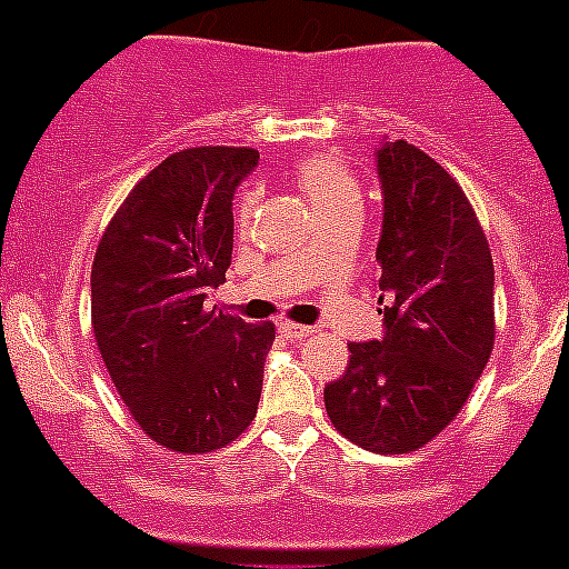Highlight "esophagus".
Listing matches in <instances>:
<instances>
[{
  "label": "esophagus",
  "mask_w": 569,
  "mask_h": 569,
  "mask_svg": "<svg viewBox=\"0 0 569 569\" xmlns=\"http://www.w3.org/2000/svg\"><path fill=\"white\" fill-rule=\"evenodd\" d=\"M281 332L288 338H293V341H305V338H310L312 332H316V327H305V325H290V321H284V325L279 327Z\"/></svg>",
  "instance_id": "obj_1"
}]
</instances>
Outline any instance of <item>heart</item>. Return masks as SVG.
<instances>
[{
	"instance_id": "obj_1",
	"label": "heart",
	"mask_w": 569,
	"mask_h": 569,
	"mask_svg": "<svg viewBox=\"0 0 569 569\" xmlns=\"http://www.w3.org/2000/svg\"><path fill=\"white\" fill-rule=\"evenodd\" d=\"M296 177H299L301 189H305L312 208L319 213L338 206V202L358 200V197H361L356 177L349 174L347 166H343L341 160L330 158V154H310L307 160H301L299 169H296ZM248 206L250 200L244 197L242 213L248 211Z\"/></svg>"
}]
</instances>
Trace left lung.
Wrapping results in <instances>:
<instances>
[{"label":"left lung","mask_w":569,"mask_h":569,"mask_svg":"<svg viewBox=\"0 0 569 569\" xmlns=\"http://www.w3.org/2000/svg\"><path fill=\"white\" fill-rule=\"evenodd\" d=\"M375 166L383 338L349 343L347 372L327 383L325 406L349 442L406 455L455 420L491 358L493 259L471 202L437 160L383 140Z\"/></svg>","instance_id":"obj_1"}]
</instances>
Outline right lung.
<instances>
[{
    "label": "right lung",
    "mask_w": 569,
    "mask_h": 569,
    "mask_svg": "<svg viewBox=\"0 0 569 569\" xmlns=\"http://www.w3.org/2000/svg\"><path fill=\"white\" fill-rule=\"evenodd\" d=\"M244 146L166 158L129 191L92 262V330L140 429L180 455L237 440L257 417L276 327L206 310L231 268Z\"/></svg>",
    "instance_id": "right-lung-1"
}]
</instances>
